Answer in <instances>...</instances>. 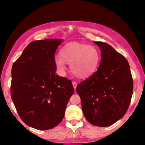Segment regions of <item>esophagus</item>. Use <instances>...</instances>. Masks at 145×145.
<instances>
[{
	"mask_svg": "<svg viewBox=\"0 0 145 145\" xmlns=\"http://www.w3.org/2000/svg\"><path fill=\"white\" fill-rule=\"evenodd\" d=\"M72 86H73V87H74V88L75 89V90H76V86H77L76 82H72Z\"/></svg>",
	"mask_w": 145,
	"mask_h": 145,
	"instance_id": "obj_1",
	"label": "esophagus"
}]
</instances>
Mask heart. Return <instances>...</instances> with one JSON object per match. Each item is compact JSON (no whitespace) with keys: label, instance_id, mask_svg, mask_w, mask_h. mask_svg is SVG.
<instances>
[{"label":"heart","instance_id":"b5f03b06","mask_svg":"<svg viewBox=\"0 0 145 145\" xmlns=\"http://www.w3.org/2000/svg\"><path fill=\"white\" fill-rule=\"evenodd\" d=\"M60 56L55 58V65L59 74H65L67 63L70 64L73 74L80 78H87L95 72L100 58L96 47L78 42L65 45L60 50Z\"/></svg>","mask_w":145,"mask_h":145}]
</instances>
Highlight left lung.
I'll return each instance as SVG.
<instances>
[{"label":"left lung","mask_w":145,"mask_h":145,"mask_svg":"<svg viewBox=\"0 0 145 145\" xmlns=\"http://www.w3.org/2000/svg\"><path fill=\"white\" fill-rule=\"evenodd\" d=\"M100 47L98 71L76 87L83 114L93 125L107 127L124 116L133 91L129 63L111 45L94 41Z\"/></svg>","instance_id":"obj_1"}]
</instances>
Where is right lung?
I'll return each mask as SVG.
<instances>
[{
  "instance_id": "1",
  "label": "right lung",
  "mask_w": 145,
  "mask_h": 145,
  "mask_svg": "<svg viewBox=\"0 0 145 145\" xmlns=\"http://www.w3.org/2000/svg\"><path fill=\"white\" fill-rule=\"evenodd\" d=\"M63 41H32L12 67L10 94L18 114L25 124L39 130L60 123L74 92L71 81L55 73V53Z\"/></svg>"
}]
</instances>
